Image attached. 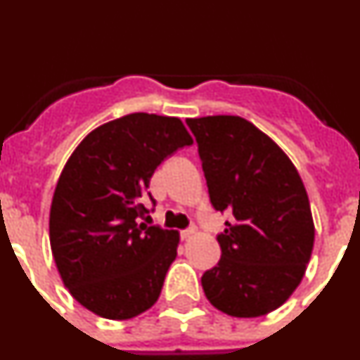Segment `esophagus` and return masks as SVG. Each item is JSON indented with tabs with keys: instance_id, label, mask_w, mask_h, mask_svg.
I'll list each match as a JSON object with an SVG mask.
<instances>
[{
	"instance_id": "obj_1",
	"label": "esophagus",
	"mask_w": 360,
	"mask_h": 360,
	"mask_svg": "<svg viewBox=\"0 0 360 360\" xmlns=\"http://www.w3.org/2000/svg\"><path fill=\"white\" fill-rule=\"evenodd\" d=\"M195 232H196V229H186V231H182V240H189V238H193L195 236Z\"/></svg>"
}]
</instances>
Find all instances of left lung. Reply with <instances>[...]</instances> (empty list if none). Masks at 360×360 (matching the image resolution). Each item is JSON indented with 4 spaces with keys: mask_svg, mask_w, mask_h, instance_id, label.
Segmentation results:
<instances>
[{
    "mask_svg": "<svg viewBox=\"0 0 360 360\" xmlns=\"http://www.w3.org/2000/svg\"><path fill=\"white\" fill-rule=\"evenodd\" d=\"M216 211L232 212L221 257L202 276L209 303L232 317L281 307L303 279L316 227L295 165L269 135L236 115L187 119Z\"/></svg>",
    "mask_w": 360,
    "mask_h": 360,
    "instance_id": "left-lung-1",
    "label": "left lung"
}]
</instances>
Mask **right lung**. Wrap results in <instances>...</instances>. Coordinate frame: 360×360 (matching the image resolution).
Returning a JSON list of instances; mask_svg holds the SVG:
<instances>
[{"mask_svg": "<svg viewBox=\"0 0 360 360\" xmlns=\"http://www.w3.org/2000/svg\"><path fill=\"white\" fill-rule=\"evenodd\" d=\"M191 144L178 117L129 113L70 155L53 191L50 247L65 287L95 316L131 319L157 303L180 234L141 222L142 196L157 165Z\"/></svg>", "mask_w": 360, "mask_h": 360, "instance_id": "right-lung-1", "label": "right lung"}]
</instances>
